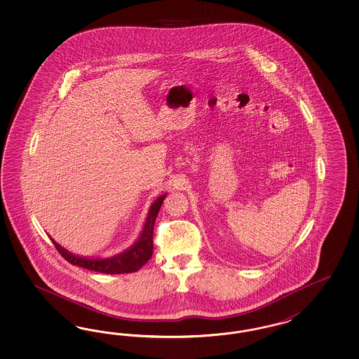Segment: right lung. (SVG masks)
Masks as SVG:
<instances>
[{
	"mask_svg": "<svg viewBox=\"0 0 359 359\" xmlns=\"http://www.w3.org/2000/svg\"><path fill=\"white\" fill-rule=\"evenodd\" d=\"M167 194L159 196L149 209L147 217L144 221V225L142 229L141 234L138 239L131 245L129 249L122 251L117 255H113L110 258H87V257H79L68 250H65L63 246H60L57 242L54 243L56 250L60 252V255L65 261L69 262L74 266H79L83 269H87L90 271L102 272V273H128V272L138 271L142 266H144L149 259L152 257L154 243H152V236H154V224L156 216L159 213V209L163 204V200Z\"/></svg>",
	"mask_w": 359,
	"mask_h": 359,
	"instance_id": "obj_1",
	"label": "right lung"
}]
</instances>
